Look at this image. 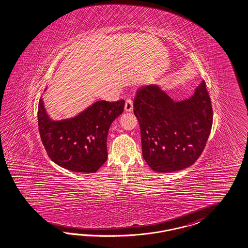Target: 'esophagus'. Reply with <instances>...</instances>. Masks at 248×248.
Returning a JSON list of instances; mask_svg holds the SVG:
<instances>
[{"instance_id": "1", "label": "esophagus", "mask_w": 248, "mask_h": 248, "mask_svg": "<svg viewBox=\"0 0 248 248\" xmlns=\"http://www.w3.org/2000/svg\"><path fill=\"white\" fill-rule=\"evenodd\" d=\"M134 109V106H133V101L130 98H128L127 100L125 101V106H124V110L125 112H132Z\"/></svg>"}]
</instances>
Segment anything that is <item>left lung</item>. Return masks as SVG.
Segmentation results:
<instances>
[{
  "mask_svg": "<svg viewBox=\"0 0 248 248\" xmlns=\"http://www.w3.org/2000/svg\"><path fill=\"white\" fill-rule=\"evenodd\" d=\"M134 107L141 129L142 156L152 170L173 172L199 159L213 122L205 81L189 98L179 102L158 85L142 87L136 93Z\"/></svg>",
  "mask_w": 248,
  "mask_h": 248,
  "instance_id": "8db88e82",
  "label": "left lung"
}]
</instances>
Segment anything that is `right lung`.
I'll use <instances>...</instances> for the list:
<instances>
[{"label":"right lung","mask_w":248,"mask_h":248,"mask_svg":"<svg viewBox=\"0 0 248 248\" xmlns=\"http://www.w3.org/2000/svg\"><path fill=\"white\" fill-rule=\"evenodd\" d=\"M124 108V100L97 101L74 117L53 120L41 97L38 108L39 131L48 157L71 171L95 172L107 161L108 131Z\"/></svg>","instance_id":"obj_1"}]
</instances>
